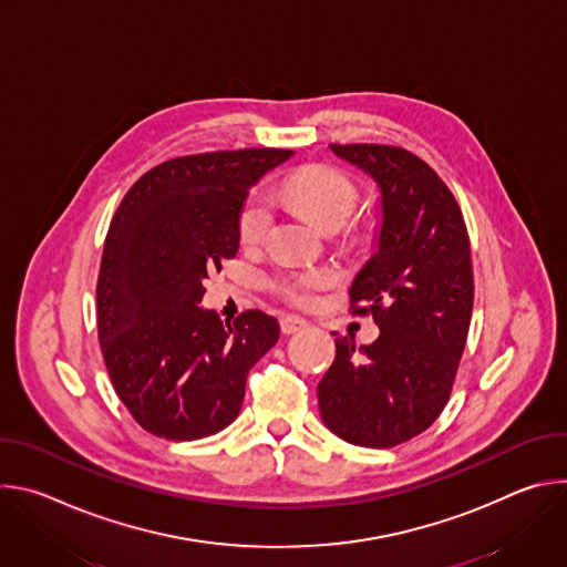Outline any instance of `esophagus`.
<instances>
[{
  "label": "esophagus",
  "instance_id": "1",
  "mask_svg": "<svg viewBox=\"0 0 567 567\" xmlns=\"http://www.w3.org/2000/svg\"><path fill=\"white\" fill-rule=\"evenodd\" d=\"M307 326H309V322H307L305 318L293 316V313H287V316L280 318V330H282V334H296V332L305 330Z\"/></svg>",
  "mask_w": 567,
  "mask_h": 567
}]
</instances>
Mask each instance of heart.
<instances>
[{
	"label": "heart",
	"mask_w": 567,
	"mask_h": 567,
	"mask_svg": "<svg viewBox=\"0 0 567 567\" xmlns=\"http://www.w3.org/2000/svg\"><path fill=\"white\" fill-rule=\"evenodd\" d=\"M276 195L307 213L318 226H343L359 202L354 182L334 166H305L276 184ZM274 219V197L265 186L254 188L237 215V237L245 247H256L265 239ZM337 282V274L328 267L287 269L271 278V289L285 302L309 307L318 293Z\"/></svg>",
	"instance_id": "b5f03b06"
}]
</instances>
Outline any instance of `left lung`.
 Segmentation results:
<instances>
[{"mask_svg":"<svg viewBox=\"0 0 567 567\" xmlns=\"http://www.w3.org/2000/svg\"><path fill=\"white\" fill-rule=\"evenodd\" d=\"M381 190L379 251L354 278L352 316L379 339H337L318 383L322 422L357 446L390 449L424 433L449 403L473 311L471 245L457 199L424 158L383 143H332Z\"/></svg>","mask_w":567,"mask_h":567,"instance_id":"obj_1","label":"left lung"}]
</instances>
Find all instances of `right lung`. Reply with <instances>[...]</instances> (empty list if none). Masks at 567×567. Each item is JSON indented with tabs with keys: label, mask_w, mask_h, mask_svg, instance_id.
Instances as JSON below:
<instances>
[{
	"label": "right lung",
	"mask_w": 567,
	"mask_h": 567,
	"mask_svg": "<svg viewBox=\"0 0 567 567\" xmlns=\"http://www.w3.org/2000/svg\"><path fill=\"white\" fill-rule=\"evenodd\" d=\"M287 156L247 147L168 158L134 182L112 217L99 343L118 399L156 437L190 442L226 429L249 370L278 343L274 316L247 309L221 322L199 300L204 278L237 254L249 186Z\"/></svg>",
	"instance_id": "1"
}]
</instances>
